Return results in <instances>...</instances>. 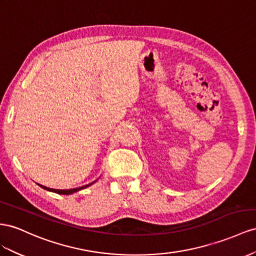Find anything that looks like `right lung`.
I'll return each mask as SVG.
<instances>
[{"label": "right lung", "instance_id": "obj_1", "mask_svg": "<svg viewBox=\"0 0 256 256\" xmlns=\"http://www.w3.org/2000/svg\"><path fill=\"white\" fill-rule=\"evenodd\" d=\"M96 182V181H94ZM94 182L88 184V185H85V186H82V188H73V190H54V188H45V186L43 185H40V188H43L44 190H50V192H57V194H60V195H70V194H73V192H78V190H80L82 188H88V186H90L92 184H94Z\"/></svg>", "mask_w": 256, "mask_h": 256}]
</instances>
